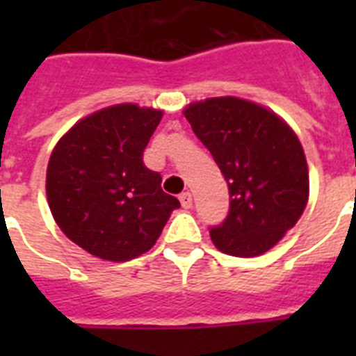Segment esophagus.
I'll use <instances>...</instances> for the list:
<instances>
[{"label":"esophagus","mask_w":356,"mask_h":356,"mask_svg":"<svg viewBox=\"0 0 356 356\" xmlns=\"http://www.w3.org/2000/svg\"><path fill=\"white\" fill-rule=\"evenodd\" d=\"M179 201H181L183 209H190L192 207V194L190 192H183V194L179 195Z\"/></svg>","instance_id":"1"}]
</instances>
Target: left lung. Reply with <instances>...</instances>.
I'll use <instances>...</instances> for the list:
<instances>
[{"instance_id": "8db88e82", "label": "left lung", "mask_w": 356, "mask_h": 356, "mask_svg": "<svg viewBox=\"0 0 356 356\" xmlns=\"http://www.w3.org/2000/svg\"><path fill=\"white\" fill-rule=\"evenodd\" d=\"M184 116L229 186V214L211 227L212 242L233 257L266 253L298 223L309 201L301 142L275 113L240 97L190 103Z\"/></svg>"}]
</instances>
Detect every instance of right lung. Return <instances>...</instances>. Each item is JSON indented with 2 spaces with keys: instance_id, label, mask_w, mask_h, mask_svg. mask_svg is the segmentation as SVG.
<instances>
[{
  "instance_id": "obj_1",
  "label": "right lung",
  "mask_w": 356,
  "mask_h": 356,
  "mask_svg": "<svg viewBox=\"0 0 356 356\" xmlns=\"http://www.w3.org/2000/svg\"><path fill=\"white\" fill-rule=\"evenodd\" d=\"M162 111L122 103L77 122L58 140L47 164L46 194L66 236L94 257L136 259L155 245L177 197L161 188V173L144 149Z\"/></svg>"
}]
</instances>
